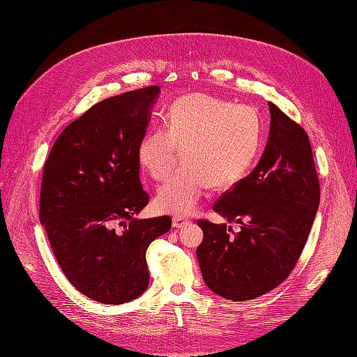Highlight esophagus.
I'll use <instances>...</instances> for the list:
<instances>
[{
    "label": "esophagus",
    "mask_w": 357,
    "mask_h": 357,
    "mask_svg": "<svg viewBox=\"0 0 357 357\" xmlns=\"http://www.w3.org/2000/svg\"><path fill=\"white\" fill-rule=\"evenodd\" d=\"M188 225H190V220L186 219V218H183V215H176V218L172 219V226H174L176 229L185 228V226H188Z\"/></svg>",
    "instance_id": "esophagus-1"
}]
</instances>
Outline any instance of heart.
<instances>
[{
  "mask_svg": "<svg viewBox=\"0 0 357 357\" xmlns=\"http://www.w3.org/2000/svg\"><path fill=\"white\" fill-rule=\"evenodd\" d=\"M262 143V121L252 105L232 104L218 96L192 93L172 102L164 126L139 139L137 156L156 181L155 207L185 215L197 210L210 186L228 188L245 176ZM181 152H178V149Z\"/></svg>",
  "mask_w": 357,
  "mask_h": 357,
  "instance_id": "heart-1",
  "label": "heart"
}]
</instances>
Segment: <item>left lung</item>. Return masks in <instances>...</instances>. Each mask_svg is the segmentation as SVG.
<instances>
[{
  "mask_svg": "<svg viewBox=\"0 0 357 357\" xmlns=\"http://www.w3.org/2000/svg\"><path fill=\"white\" fill-rule=\"evenodd\" d=\"M271 129L259 164L214 202L225 223L199 219L197 248L204 282L229 301L268 294L295 268L320 202V185L304 128L268 102Z\"/></svg>",
  "mask_w": 357,
  "mask_h": 357,
  "instance_id": "left-lung-1",
  "label": "left lung"
}]
</instances>
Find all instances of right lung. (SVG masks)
I'll return each instance as SVG.
<instances>
[{
    "instance_id": "add662e5",
    "label": "right lung",
    "mask_w": 357,
    "mask_h": 357,
    "mask_svg": "<svg viewBox=\"0 0 357 357\" xmlns=\"http://www.w3.org/2000/svg\"><path fill=\"white\" fill-rule=\"evenodd\" d=\"M159 95L147 86L112 96L71 122L53 144L40 192V222L62 273L80 294L109 305L149 286L147 247L169 215L135 219L149 204L137 150Z\"/></svg>"
}]
</instances>
